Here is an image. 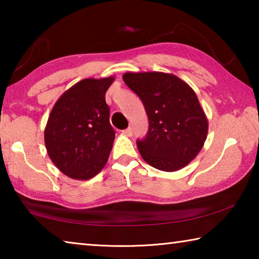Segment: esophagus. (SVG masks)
Here are the masks:
<instances>
[{"instance_id":"1","label":"esophagus","mask_w":259,"mask_h":259,"mask_svg":"<svg viewBox=\"0 0 259 259\" xmlns=\"http://www.w3.org/2000/svg\"><path fill=\"white\" fill-rule=\"evenodd\" d=\"M122 133H123L125 136H128V137H130V136H133V128H131V126H128V128L124 129Z\"/></svg>"}]
</instances>
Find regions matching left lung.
Returning a JSON list of instances; mask_svg holds the SVG:
<instances>
[{"label":"left lung","mask_w":259,"mask_h":259,"mask_svg":"<svg viewBox=\"0 0 259 259\" xmlns=\"http://www.w3.org/2000/svg\"><path fill=\"white\" fill-rule=\"evenodd\" d=\"M123 81L142 99L148 117L140 155L153 168L176 171L198 155L208 134V120L192 88L162 72L125 73Z\"/></svg>","instance_id":"1"}]
</instances>
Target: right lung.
<instances>
[{
    "label": "right lung",
    "instance_id": "obj_1",
    "mask_svg": "<svg viewBox=\"0 0 259 259\" xmlns=\"http://www.w3.org/2000/svg\"><path fill=\"white\" fill-rule=\"evenodd\" d=\"M113 76L84 78L61 95L48 119L45 143L51 161L73 179L96 176L108 160L115 139L105 102Z\"/></svg>",
    "mask_w": 259,
    "mask_h": 259
}]
</instances>
